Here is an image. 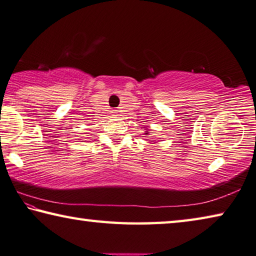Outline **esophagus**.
Wrapping results in <instances>:
<instances>
[{
    "instance_id": "34e87169",
    "label": "esophagus",
    "mask_w": 256,
    "mask_h": 256,
    "mask_svg": "<svg viewBox=\"0 0 256 256\" xmlns=\"http://www.w3.org/2000/svg\"><path fill=\"white\" fill-rule=\"evenodd\" d=\"M118 112H119L118 110H112V111H111V114H114V116H118Z\"/></svg>"
}]
</instances>
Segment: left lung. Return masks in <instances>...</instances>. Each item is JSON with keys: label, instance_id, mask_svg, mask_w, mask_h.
<instances>
[{"label": "left lung", "instance_id": "obj_1", "mask_svg": "<svg viewBox=\"0 0 256 256\" xmlns=\"http://www.w3.org/2000/svg\"><path fill=\"white\" fill-rule=\"evenodd\" d=\"M146 134H147V132H146Z\"/></svg>", "mask_w": 256, "mask_h": 256}]
</instances>
